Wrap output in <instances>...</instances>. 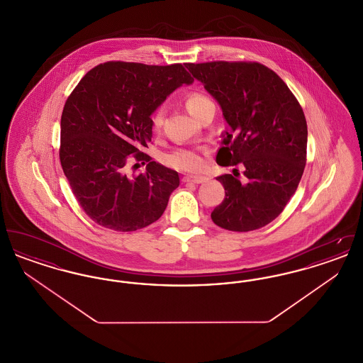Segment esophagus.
Listing matches in <instances>:
<instances>
[{
	"label": "esophagus",
	"mask_w": 363,
	"mask_h": 363,
	"mask_svg": "<svg viewBox=\"0 0 363 363\" xmlns=\"http://www.w3.org/2000/svg\"><path fill=\"white\" fill-rule=\"evenodd\" d=\"M184 182H191V184H203L208 181L207 177H200V175H185L182 178Z\"/></svg>",
	"instance_id": "1"
}]
</instances>
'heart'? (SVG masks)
Here are the masks:
<instances>
[{
  "mask_svg": "<svg viewBox=\"0 0 363 363\" xmlns=\"http://www.w3.org/2000/svg\"><path fill=\"white\" fill-rule=\"evenodd\" d=\"M186 106L196 118H199L204 111H207L208 108L215 107L213 102L203 92H191L186 99ZM163 121H164V107L159 106L151 116L152 130L159 132L163 126ZM162 160L166 166L179 172L196 173L204 167V154L193 148H175L173 151L164 154Z\"/></svg>",
  "mask_w": 363,
  "mask_h": 363,
  "instance_id": "heart-1",
  "label": "heart"
}]
</instances>
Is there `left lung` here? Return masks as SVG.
<instances>
[{
  "instance_id": "left-lung-1",
  "label": "left lung",
  "mask_w": 363,
  "mask_h": 363,
  "mask_svg": "<svg viewBox=\"0 0 363 363\" xmlns=\"http://www.w3.org/2000/svg\"><path fill=\"white\" fill-rule=\"evenodd\" d=\"M186 68L220 104L231 128L216 162L245 167L243 182L240 173L216 178L225 196L211 218L230 231L259 230L281 213L302 178L308 147L303 110L287 84L259 62L212 61Z\"/></svg>"
}]
</instances>
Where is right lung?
I'll return each instance as SVG.
<instances>
[{
  "label": "right lung",
  "instance_id": "obj_1",
  "mask_svg": "<svg viewBox=\"0 0 363 363\" xmlns=\"http://www.w3.org/2000/svg\"><path fill=\"white\" fill-rule=\"evenodd\" d=\"M193 83L182 64L108 61L86 72L61 116L60 160L86 216L114 231L156 222L179 185L178 173L143 152L152 138L151 114L175 88ZM145 174L127 175L130 162Z\"/></svg>",
  "mask_w": 363,
  "mask_h": 363
}]
</instances>
